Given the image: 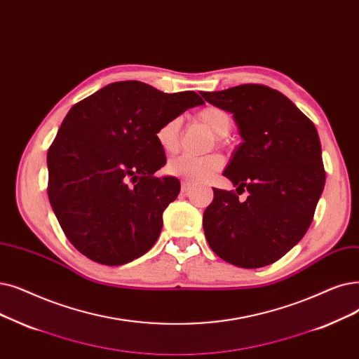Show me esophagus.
Returning <instances> with one entry per match:
<instances>
[{
    "mask_svg": "<svg viewBox=\"0 0 359 359\" xmlns=\"http://www.w3.org/2000/svg\"><path fill=\"white\" fill-rule=\"evenodd\" d=\"M182 192L188 195V194L191 192V183H188V182H183V183H182Z\"/></svg>",
    "mask_w": 359,
    "mask_h": 359,
    "instance_id": "1",
    "label": "esophagus"
}]
</instances>
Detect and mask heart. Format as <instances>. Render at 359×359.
<instances>
[{"mask_svg": "<svg viewBox=\"0 0 359 359\" xmlns=\"http://www.w3.org/2000/svg\"><path fill=\"white\" fill-rule=\"evenodd\" d=\"M198 118L217 136L224 137L230 133L233 126L231 116L218 107H207L201 110ZM180 120L171 118L157 132V141L163 151L173 152L179 144ZM223 161L218 155H207V157H194V155L183 154L170 160L167 170L170 175L182 177L189 183H202L208 180L215 171L220 170Z\"/></svg>", "mask_w": 359, "mask_h": 359, "instance_id": "b5f03b06", "label": "heart"}]
</instances>
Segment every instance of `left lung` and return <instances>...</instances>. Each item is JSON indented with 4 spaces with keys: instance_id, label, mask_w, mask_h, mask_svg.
Returning <instances> with one entry per match:
<instances>
[{
    "instance_id": "left-lung-1",
    "label": "left lung",
    "mask_w": 359,
    "mask_h": 359,
    "mask_svg": "<svg viewBox=\"0 0 359 359\" xmlns=\"http://www.w3.org/2000/svg\"><path fill=\"white\" fill-rule=\"evenodd\" d=\"M201 95L236 121L242 142L223 176L249 194L241 202L236 194L214 188L202 220L205 238L233 266H269L289 252L313 222L325 183L317 129L269 86L249 83Z\"/></svg>"
}]
</instances>
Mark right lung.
Segmentation results:
<instances>
[{
  "label": "right lung",
  "mask_w": 359,
  "mask_h": 359,
  "mask_svg": "<svg viewBox=\"0 0 359 359\" xmlns=\"http://www.w3.org/2000/svg\"><path fill=\"white\" fill-rule=\"evenodd\" d=\"M196 92L164 93L137 81L114 82L72 107L48 149V198L70 243L89 259L121 266L147 254L163 212L180 192L157 132Z\"/></svg>",
  "instance_id": "add662e5"
}]
</instances>
